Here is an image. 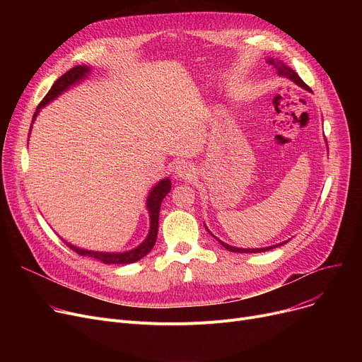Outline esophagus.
I'll return each instance as SVG.
<instances>
[{
	"mask_svg": "<svg viewBox=\"0 0 362 362\" xmlns=\"http://www.w3.org/2000/svg\"><path fill=\"white\" fill-rule=\"evenodd\" d=\"M195 175V170H194V165L189 164V163H185V161H180L175 165L173 168V176L176 179H182V180H191Z\"/></svg>",
	"mask_w": 362,
	"mask_h": 362,
	"instance_id": "34e87169",
	"label": "esophagus"
}]
</instances>
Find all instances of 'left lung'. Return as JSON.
<instances>
[{
  "label": "left lung",
  "mask_w": 362,
  "mask_h": 362,
  "mask_svg": "<svg viewBox=\"0 0 362 362\" xmlns=\"http://www.w3.org/2000/svg\"><path fill=\"white\" fill-rule=\"evenodd\" d=\"M267 63L276 70V73L280 76V78H286V79H289V81H292L293 83H296L298 86H300L302 89H305V90H308V92H313L311 89H310V86L308 85H305V82H303L299 76H298V73L293 70V69H291L289 66H286L284 64L281 60H277V59H269L267 60ZM205 226V224H204ZM205 229H206V232L210 233L211 236H214L210 230H208V227L205 226ZM216 238V236H214ZM217 239V238H216ZM226 250H229L230 252H242V254H248V252H265V251H270V250H273V248H277V246H280V245H284V243H288L289 240H284V242H280V243H276V245H272V246H265V248H236V246H232V245H227V243H224L223 240H220V239H217Z\"/></svg>",
  "instance_id": "1"
}]
</instances>
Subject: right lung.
<instances>
[{"label": "right lung", "instance_id": "add662e5", "mask_svg": "<svg viewBox=\"0 0 362 362\" xmlns=\"http://www.w3.org/2000/svg\"><path fill=\"white\" fill-rule=\"evenodd\" d=\"M90 71H92V67H89V66H85V64L83 66H76V67L70 69L69 71H66L62 76V78L57 79L54 82V85L51 86V89L48 90V93L44 97V100L41 101V104L37 105V108L33 114L32 123L35 122V119L37 117V114H40V111L47 104H49L55 98H59L63 92L69 90L71 86L83 82L90 74ZM29 130H32V126H30ZM29 135H30V133H29ZM170 189H171V180L168 177H165V179H161L149 191V194L146 197V210H148V214H149V232H148L145 240L142 243H139L136 248L124 251V252H103V251L83 250V248H79V246H74L70 242L64 240L66 245L69 246L70 250H73L76 254L95 258V259H98L104 264H132V262L139 261L141 258H144L152 250V246L156 245L157 235H158V217H160L161 202L165 198V195L170 192Z\"/></svg>", "mask_w": 362, "mask_h": 362}]
</instances>
